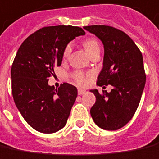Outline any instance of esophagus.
<instances>
[{
	"label": "esophagus",
	"mask_w": 159,
	"mask_h": 159,
	"mask_svg": "<svg viewBox=\"0 0 159 159\" xmlns=\"http://www.w3.org/2000/svg\"><path fill=\"white\" fill-rule=\"evenodd\" d=\"M87 93V91H86V90H84V89H81V88L78 89V94H79V95L84 94V93Z\"/></svg>",
	"instance_id": "obj_1"
}]
</instances>
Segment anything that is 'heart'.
<instances>
[{"label": "heart", "mask_w": 159, "mask_h": 159, "mask_svg": "<svg viewBox=\"0 0 159 159\" xmlns=\"http://www.w3.org/2000/svg\"><path fill=\"white\" fill-rule=\"evenodd\" d=\"M83 44H84V47L88 53V55L93 51H95L96 49H100V43L95 38H87V40L84 41ZM71 51H72V43H70L66 44V46L65 47V50L63 52V57L65 58L68 57L69 54L71 53ZM72 79L74 80V81L77 84L84 86V85H87L88 83L90 77H91V74L90 73H84L80 71H76L72 73Z\"/></svg>", "instance_id": "obj_1"}]
</instances>
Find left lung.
<instances>
[{
	"instance_id": "1",
	"label": "left lung",
	"mask_w": 159,
	"mask_h": 159,
	"mask_svg": "<svg viewBox=\"0 0 159 159\" xmlns=\"http://www.w3.org/2000/svg\"><path fill=\"white\" fill-rule=\"evenodd\" d=\"M84 29L99 37L104 45L103 67L97 85L113 87L110 93L91 91L96 102L90 114L97 126L116 130L131 120L141 100L146 80L143 55L131 38L116 28L91 25Z\"/></svg>"
}]
</instances>
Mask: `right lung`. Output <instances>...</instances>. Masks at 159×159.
Segmentation results:
<instances>
[{"instance_id": "add662e5", "label": "right lung", "mask_w": 159, "mask_h": 159, "mask_svg": "<svg viewBox=\"0 0 159 159\" xmlns=\"http://www.w3.org/2000/svg\"><path fill=\"white\" fill-rule=\"evenodd\" d=\"M82 35L83 29L71 25L43 27L18 49L11 67L13 98L24 120L37 131L51 134L66 124L77 88L63 83L55 89L48 80L54 67L61 66L66 44Z\"/></svg>"}]
</instances>
